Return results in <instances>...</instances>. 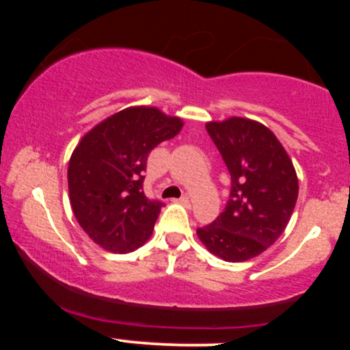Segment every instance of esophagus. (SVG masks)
I'll return each instance as SVG.
<instances>
[{"label":"esophagus","mask_w":350,"mask_h":350,"mask_svg":"<svg viewBox=\"0 0 350 350\" xmlns=\"http://www.w3.org/2000/svg\"><path fill=\"white\" fill-rule=\"evenodd\" d=\"M179 202H180V204H184V206H189V202H191V200H189L187 196H183V198L179 199Z\"/></svg>","instance_id":"obj_1"}]
</instances>
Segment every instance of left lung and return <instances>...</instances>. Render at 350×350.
<instances>
[{
    "instance_id": "obj_1",
    "label": "left lung",
    "mask_w": 350,
    "mask_h": 350,
    "mask_svg": "<svg viewBox=\"0 0 350 350\" xmlns=\"http://www.w3.org/2000/svg\"><path fill=\"white\" fill-rule=\"evenodd\" d=\"M206 130L230 174L227 206L198 228L207 250L239 263L267 250L286 228L298 199V178L286 151L262 123L228 118Z\"/></svg>"
}]
</instances>
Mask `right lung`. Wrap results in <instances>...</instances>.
I'll return each instance as SVG.
<instances>
[{"label":"right lung","instance_id":"1","mask_svg":"<svg viewBox=\"0 0 350 350\" xmlns=\"http://www.w3.org/2000/svg\"><path fill=\"white\" fill-rule=\"evenodd\" d=\"M180 128L179 118L158 108H126L88 131L72 152L67 171L72 211L100 247L126 253L150 239L164 202L144 196L148 156Z\"/></svg>","mask_w":350,"mask_h":350}]
</instances>
